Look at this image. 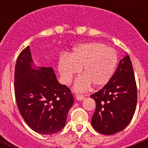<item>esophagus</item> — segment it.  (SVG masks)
Here are the masks:
<instances>
[{
  "instance_id": "esophagus-1",
  "label": "esophagus",
  "mask_w": 148,
  "mask_h": 148,
  "mask_svg": "<svg viewBox=\"0 0 148 148\" xmlns=\"http://www.w3.org/2000/svg\"><path fill=\"white\" fill-rule=\"evenodd\" d=\"M75 98L78 101H82L84 99V96L82 95H79V94H76L75 95Z\"/></svg>"
}]
</instances>
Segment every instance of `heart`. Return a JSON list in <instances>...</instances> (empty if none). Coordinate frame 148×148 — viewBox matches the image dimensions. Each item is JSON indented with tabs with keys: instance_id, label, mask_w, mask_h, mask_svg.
Wrapping results in <instances>:
<instances>
[{
	"instance_id": "1",
	"label": "heart",
	"mask_w": 148,
	"mask_h": 148,
	"mask_svg": "<svg viewBox=\"0 0 148 148\" xmlns=\"http://www.w3.org/2000/svg\"><path fill=\"white\" fill-rule=\"evenodd\" d=\"M118 63L116 51L99 42L82 44L73 48L70 54L61 56L58 70L63 82L70 84L82 69L83 75L75 80L74 89L83 92L91 84L95 88L105 86L113 76Z\"/></svg>"
}]
</instances>
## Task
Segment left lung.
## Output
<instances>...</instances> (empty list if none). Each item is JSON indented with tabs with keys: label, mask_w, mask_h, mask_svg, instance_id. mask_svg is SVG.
I'll return each instance as SVG.
<instances>
[{
	"label": "left lung",
	"mask_w": 148,
	"mask_h": 148,
	"mask_svg": "<svg viewBox=\"0 0 148 148\" xmlns=\"http://www.w3.org/2000/svg\"><path fill=\"white\" fill-rule=\"evenodd\" d=\"M90 98L96 104L91 119L96 131L113 135L129 125L136 108L137 88L133 65L127 54L119 61L110 82Z\"/></svg>",
	"instance_id": "8db88e82"
}]
</instances>
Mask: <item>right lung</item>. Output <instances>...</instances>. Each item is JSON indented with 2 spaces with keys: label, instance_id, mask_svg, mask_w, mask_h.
Here are the masks:
<instances>
[{
  "label": "right lung",
  "instance_id": "add662e5",
  "mask_svg": "<svg viewBox=\"0 0 148 148\" xmlns=\"http://www.w3.org/2000/svg\"><path fill=\"white\" fill-rule=\"evenodd\" d=\"M29 46L18 56L15 69V94L18 108L34 131L50 135L66 124L74 102L70 89L56 78L52 67H36Z\"/></svg>",
  "mask_w": 148,
  "mask_h": 148
}]
</instances>
